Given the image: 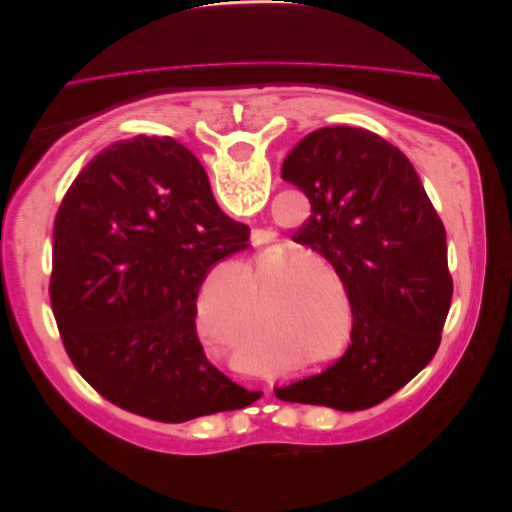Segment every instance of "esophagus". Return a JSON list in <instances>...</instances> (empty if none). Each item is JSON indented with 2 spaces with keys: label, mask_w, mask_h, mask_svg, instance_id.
Returning <instances> with one entry per match:
<instances>
[{
  "label": "esophagus",
  "mask_w": 512,
  "mask_h": 512,
  "mask_svg": "<svg viewBox=\"0 0 512 512\" xmlns=\"http://www.w3.org/2000/svg\"><path fill=\"white\" fill-rule=\"evenodd\" d=\"M252 243H254V245L271 243V232H269V230H254V232H252Z\"/></svg>",
  "instance_id": "1"
}]
</instances>
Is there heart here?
Returning a JSON list of instances; mask_svg holds the SVG:
<instances>
[{
	"instance_id": "1",
	"label": "heart",
	"mask_w": 512,
	"mask_h": 512,
	"mask_svg": "<svg viewBox=\"0 0 512 512\" xmlns=\"http://www.w3.org/2000/svg\"><path fill=\"white\" fill-rule=\"evenodd\" d=\"M316 265L327 267L339 282L337 271L318 252H297L292 254L280 250L269 256H262L254 269V290L252 297L243 303L239 314V331L243 337V352L247 356L258 354V342L265 335L260 322V290L262 284L271 280L267 290V333L277 344L292 352L299 359H314L327 354L337 344V331L331 316L335 288ZM209 327L215 324L213 301L205 312ZM342 352L327 356L318 363H309V369H329L337 363Z\"/></svg>"
}]
</instances>
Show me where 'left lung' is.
I'll use <instances>...</instances> for the list:
<instances>
[{"label":"left lung","instance_id":"8db88e82","mask_svg":"<svg viewBox=\"0 0 512 512\" xmlns=\"http://www.w3.org/2000/svg\"><path fill=\"white\" fill-rule=\"evenodd\" d=\"M282 177L312 215L292 241L327 258L352 307V344L322 374L275 389L294 404L365 410L408 384L436 354L451 309L446 230L412 162L382 136L320 128Z\"/></svg>","mask_w":512,"mask_h":512}]
</instances>
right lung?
<instances>
[{
  "instance_id": "right-lung-1",
  "label": "right lung",
  "mask_w": 512,
  "mask_h": 512,
  "mask_svg": "<svg viewBox=\"0 0 512 512\" xmlns=\"http://www.w3.org/2000/svg\"><path fill=\"white\" fill-rule=\"evenodd\" d=\"M247 241L250 228L218 207L175 138L102 149L53 228L51 305L76 371L111 404L160 423L254 404L262 393L215 369L196 333L200 284Z\"/></svg>"
}]
</instances>
